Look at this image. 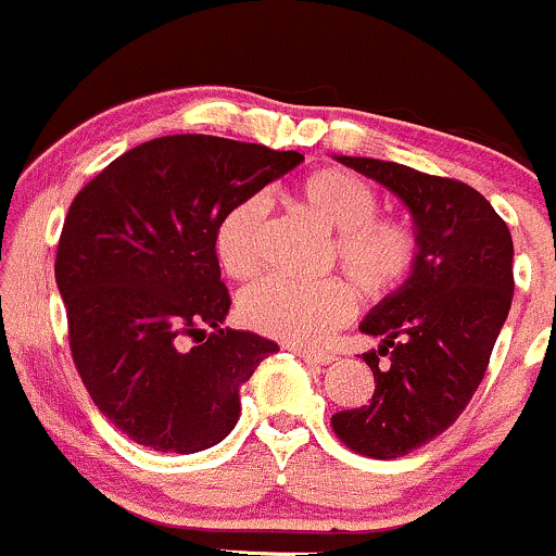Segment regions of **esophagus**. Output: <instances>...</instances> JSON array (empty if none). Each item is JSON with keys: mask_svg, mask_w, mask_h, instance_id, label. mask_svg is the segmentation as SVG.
<instances>
[{"mask_svg": "<svg viewBox=\"0 0 556 556\" xmlns=\"http://www.w3.org/2000/svg\"><path fill=\"white\" fill-rule=\"evenodd\" d=\"M291 352L296 354V357H302L304 362H312V365H330L336 357L333 354H326V352H309V349H302V346H291Z\"/></svg>", "mask_w": 556, "mask_h": 556, "instance_id": "esophagus-1", "label": "esophagus"}]
</instances>
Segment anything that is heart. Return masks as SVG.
<instances>
[{"label":"heart","mask_w":556,"mask_h":556,"mask_svg":"<svg viewBox=\"0 0 556 556\" xmlns=\"http://www.w3.org/2000/svg\"><path fill=\"white\" fill-rule=\"evenodd\" d=\"M299 202L333 230L330 260L339 262L365 296H389L413 273L415 230L399 217L378 215V191L341 167L309 173L296 189ZM270 197L254 191L223 212L215 228V254L230 278H249L262 265ZM357 296L344 278L299 283L267 276L241 291L239 315L257 333L296 346H315L352 320Z\"/></svg>","instance_id":"b5f03b06"}]
</instances>
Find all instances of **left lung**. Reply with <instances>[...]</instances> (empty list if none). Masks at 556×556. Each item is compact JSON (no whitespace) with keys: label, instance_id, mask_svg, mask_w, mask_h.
Listing matches in <instances>:
<instances>
[{"label":"left lung","instance_id":"left-lung-1","mask_svg":"<svg viewBox=\"0 0 556 556\" xmlns=\"http://www.w3.org/2000/svg\"><path fill=\"white\" fill-rule=\"evenodd\" d=\"M336 160L389 189L417 236L413 273L359 323L380 339L362 354L376 378L372 399L330 420L357 454L396 459L444 433L478 391L513 304V236L467 184L396 162Z\"/></svg>","mask_w":556,"mask_h":556}]
</instances>
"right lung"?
Listing matches in <instances>:
<instances>
[{
  "label": "right lung",
  "mask_w": 556,
  "mask_h": 556,
  "mask_svg": "<svg viewBox=\"0 0 556 556\" xmlns=\"http://www.w3.org/2000/svg\"><path fill=\"white\" fill-rule=\"evenodd\" d=\"M299 162L262 143L162 136L73 199L54 262L71 352L99 413L136 444L194 454L233 430L239 386L278 344L223 328L230 296L215 228Z\"/></svg>",
  "instance_id": "1"
}]
</instances>
